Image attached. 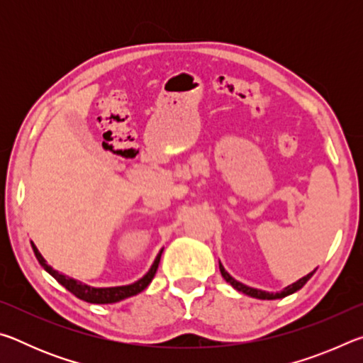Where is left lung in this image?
Returning a JSON list of instances; mask_svg holds the SVG:
<instances>
[{
	"mask_svg": "<svg viewBox=\"0 0 363 363\" xmlns=\"http://www.w3.org/2000/svg\"><path fill=\"white\" fill-rule=\"evenodd\" d=\"M219 270H220V275H223L224 277V280L227 281V284H230L233 288H235L237 291H242V293H245V294H248V296H251V298H256V299H280V298H285V296H288V294H293V293H296L298 290H301V288H303L306 284H307V280H309L312 275H314V272L317 269H314L312 270V272H309L307 275H304L303 279H299V280H296L294 281V284H291V285H288V286H285L284 290L281 291H277V293H272V291H264V290H259V288H253V286H248V285H245V284H242V281H238V280H235L232 277V275L227 272V270L224 269V266L223 264H220V261H219Z\"/></svg>",
	"mask_w": 363,
	"mask_h": 363,
	"instance_id": "obj_1",
	"label": "left lung"
}]
</instances>
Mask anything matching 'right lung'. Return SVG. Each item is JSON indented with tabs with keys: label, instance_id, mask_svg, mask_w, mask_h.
<instances>
[{
	"label": "right lung",
	"instance_id": "obj_1",
	"mask_svg": "<svg viewBox=\"0 0 363 363\" xmlns=\"http://www.w3.org/2000/svg\"><path fill=\"white\" fill-rule=\"evenodd\" d=\"M32 243V248H33V253L36 256V259L43 266V269L46 270L48 274H51L54 279H56L60 285L65 286L67 290L70 293L75 294L77 298L86 301V303H91V304H113V303H120V301L126 299V298H131V296H136L140 291H144L147 286L150 285V281L153 280L157 274V269H158V264H160V257H162L163 250H160V253L157 255L155 261L150 266V269L147 270V274L144 275L143 279H139L134 281V284L130 285H121V286H91V285H86L83 281H79L77 279H72L69 275L65 274H60L57 272L56 269L49 266L46 262L45 257L41 256V253L38 251V248L35 247L33 242Z\"/></svg>",
	"mask_w": 363,
	"mask_h": 363
}]
</instances>
